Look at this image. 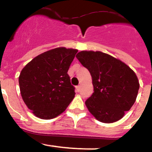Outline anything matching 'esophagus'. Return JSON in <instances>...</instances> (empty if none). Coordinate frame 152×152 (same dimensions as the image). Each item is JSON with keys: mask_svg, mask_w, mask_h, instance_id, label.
Wrapping results in <instances>:
<instances>
[{"mask_svg": "<svg viewBox=\"0 0 152 152\" xmlns=\"http://www.w3.org/2000/svg\"><path fill=\"white\" fill-rule=\"evenodd\" d=\"M80 86H77L76 87V90H77V91L79 92V91H80Z\"/></svg>", "mask_w": 152, "mask_h": 152, "instance_id": "obj_1", "label": "esophagus"}]
</instances>
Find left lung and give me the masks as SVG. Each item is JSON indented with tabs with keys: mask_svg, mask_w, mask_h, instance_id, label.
<instances>
[{
	"mask_svg": "<svg viewBox=\"0 0 152 152\" xmlns=\"http://www.w3.org/2000/svg\"><path fill=\"white\" fill-rule=\"evenodd\" d=\"M76 57L92 77L94 93L85 102L89 112L103 123L122 118L138 93L140 84L134 72L119 59L100 51H80Z\"/></svg>",
	"mask_w": 152,
	"mask_h": 152,
	"instance_id": "left-lung-1",
	"label": "left lung"
}]
</instances>
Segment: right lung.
<instances>
[{"instance_id": "1", "label": "right lung", "mask_w": 152, "mask_h": 152, "mask_svg": "<svg viewBox=\"0 0 152 152\" xmlns=\"http://www.w3.org/2000/svg\"><path fill=\"white\" fill-rule=\"evenodd\" d=\"M77 50L57 48L39 55L22 69L20 94L25 104L42 119L56 118L74 99L75 87L67 74Z\"/></svg>"}]
</instances>
